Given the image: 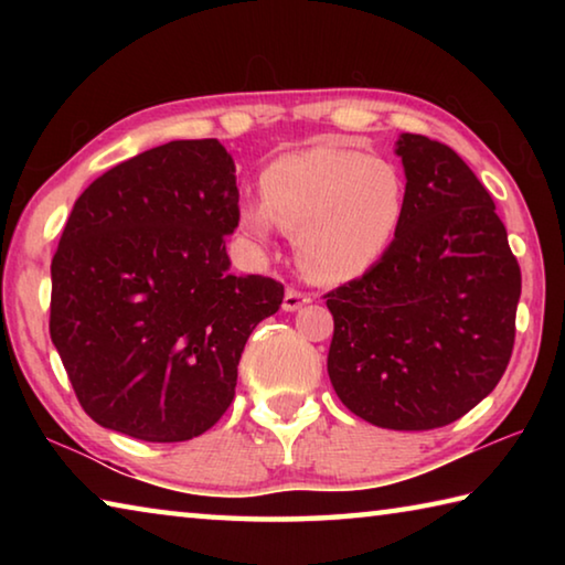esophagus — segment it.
<instances>
[{
	"label": "esophagus",
	"mask_w": 565,
	"mask_h": 565,
	"mask_svg": "<svg viewBox=\"0 0 565 565\" xmlns=\"http://www.w3.org/2000/svg\"><path fill=\"white\" fill-rule=\"evenodd\" d=\"M309 301H311V294L294 289V286H289V289H286V294H284V309H286V311L301 309V306L309 303Z\"/></svg>",
	"instance_id": "34e87169"
}]
</instances>
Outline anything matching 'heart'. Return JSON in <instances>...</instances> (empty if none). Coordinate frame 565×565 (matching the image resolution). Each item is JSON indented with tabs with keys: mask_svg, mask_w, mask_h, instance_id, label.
<instances>
[{
	"mask_svg": "<svg viewBox=\"0 0 565 565\" xmlns=\"http://www.w3.org/2000/svg\"><path fill=\"white\" fill-rule=\"evenodd\" d=\"M404 199V179L388 159L319 145L264 169L262 199L238 209V232L264 248L281 226L311 279L341 284L366 274L388 252Z\"/></svg>",
	"mask_w": 565,
	"mask_h": 565,
	"instance_id": "obj_1",
	"label": "heart"
}]
</instances>
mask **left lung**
I'll return each instance as SVG.
<instances>
[{"instance_id":"left-lung-1","label":"left lung","mask_w":565,"mask_h":565,"mask_svg":"<svg viewBox=\"0 0 565 565\" xmlns=\"http://www.w3.org/2000/svg\"><path fill=\"white\" fill-rule=\"evenodd\" d=\"M401 228L371 269L323 294L331 386L394 431L454 424L509 366L521 266L489 191L451 147L401 134Z\"/></svg>"}]
</instances>
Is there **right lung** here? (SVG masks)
<instances>
[{
	"label": "right lung",
	"mask_w": 565,
	"mask_h": 565,
	"mask_svg": "<svg viewBox=\"0 0 565 565\" xmlns=\"http://www.w3.org/2000/svg\"><path fill=\"white\" fill-rule=\"evenodd\" d=\"M234 161L181 139L104 171L52 259L50 333L82 408L149 444L189 441L232 406L236 366L284 284L228 271Z\"/></svg>",
	"instance_id": "1"
}]
</instances>
